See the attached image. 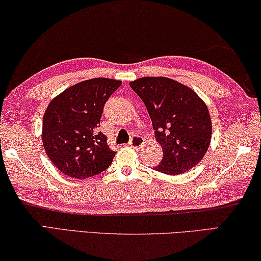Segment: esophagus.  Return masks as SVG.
<instances>
[{"label":"esophagus","mask_w":261,"mask_h":261,"mask_svg":"<svg viewBox=\"0 0 261 261\" xmlns=\"http://www.w3.org/2000/svg\"><path fill=\"white\" fill-rule=\"evenodd\" d=\"M144 144H145V139H144L142 136H134V137H132V139H131V142H130L129 145L131 147H134V148H136V150H137V148L142 147Z\"/></svg>","instance_id":"1"}]
</instances>
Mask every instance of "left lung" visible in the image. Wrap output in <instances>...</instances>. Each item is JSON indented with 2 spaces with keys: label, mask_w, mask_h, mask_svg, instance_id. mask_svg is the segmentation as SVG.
<instances>
[{
  "label": "left lung",
  "mask_w": 261,
  "mask_h": 261,
  "mask_svg": "<svg viewBox=\"0 0 261 261\" xmlns=\"http://www.w3.org/2000/svg\"><path fill=\"white\" fill-rule=\"evenodd\" d=\"M130 87L145 103L163 160L154 169L182 174L203 159L212 140V118L204 101L192 88L165 76H144Z\"/></svg>",
  "instance_id": "obj_1"
}]
</instances>
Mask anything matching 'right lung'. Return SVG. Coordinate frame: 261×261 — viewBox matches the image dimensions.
Listing matches in <instances>:
<instances>
[{"label": "right lung", "mask_w": 261, "mask_h": 261, "mask_svg": "<svg viewBox=\"0 0 261 261\" xmlns=\"http://www.w3.org/2000/svg\"><path fill=\"white\" fill-rule=\"evenodd\" d=\"M122 81L94 77L68 87L48 103L41 139L51 163L65 175L86 179L113 163L107 137L97 132L103 107Z\"/></svg>", "instance_id": "obj_1"}]
</instances>
